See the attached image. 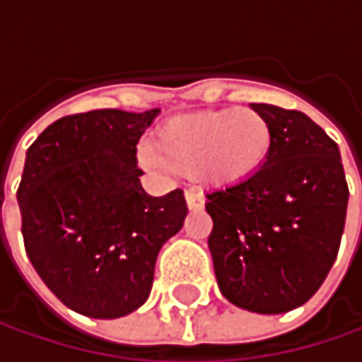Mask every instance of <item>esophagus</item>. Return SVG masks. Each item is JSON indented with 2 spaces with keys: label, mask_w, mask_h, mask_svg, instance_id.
<instances>
[{
  "label": "esophagus",
  "mask_w": 362,
  "mask_h": 362,
  "mask_svg": "<svg viewBox=\"0 0 362 362\" xmlns=\"http://www.w3.org/2000/svg\"><path fill=\"white\" fill-rule=\"evenodd\" d=\"M185 202H187V207L191 211H197V209H203L205 197L197 191H185Z\"/></svg>",
  "instance_id": "1"
}]
</instances>
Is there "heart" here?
I'll use <instances>...</instances> for the list:
<instances>
[{"mask_svg": "<svg viewBox=\"0 0 362 362\" xmlns=\"http://www.w3.org/2000/svg\"><path fill=\"white\" fill-rule=\"evenodd\" d=\"M274 132L254 108H219L179 115L155 131L141 159L153 171L197 175L216 187L256 177L268 163Z\"/></svg>", "mask_w": 362, "mask_h": 362, "instance_id": "1", "label": "heart"}]
</instances>
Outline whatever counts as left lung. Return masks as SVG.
<instances>
[{
    "mask_svg": "<svg viewBox=\"0 0 362 362\" xmlns=\"http://www.w3.org/2000/svg\"><path fill=\"white\" fill-rule=\"evenodd\" d=\"M274 132L250 181L207 193L217 286L238 308L282 314L313 298L332 268L349 205L339 145L300 110L252 105Z\"/></svg>",
    "mask_w": 362,
    "mask_h": 362,
    "instance_id": "left-lung-1",
    "label": "left lung"
}]
</instances>
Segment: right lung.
<instances>
[{
  "instance_id": "1",
  "label": "right lung",
  "mask_w": 362,
  "mask_h": 362,
  "mask_svg": "<svg viewBox=\"0 0 362 362\" xmlns=\"http://www.w3.org/2000/svg\"><path fill=\"white\" fill-rule=\"evenodd\" d=\"M159 112L64 117L25 153L18 189L25 252L74 313L108 320L141 308L163 243L183 228V191L151 197L139 179L136 143Z\"/></svg>"
}]
</instances>
